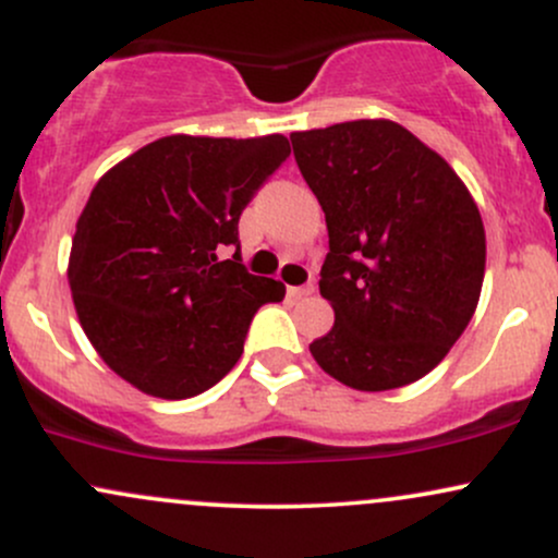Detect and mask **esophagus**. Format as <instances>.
Listing matches in <instances>:
<instances>
[{"label": "esophagus", "mask_w": 558, "mask_h": 558, "mask_svg": "<svg viewBox=\"0 0 558 558\" xmlns=\"http://www.w3.org/2000/svg\"><path fill=\"white\" fill-rule=\"evenodd\" d=\"M310 293H315V283H306V286H291V288H288V296H291V299L310 296Z\"/></svg>", "instance_id": "esophagus-1"}]
</instances>
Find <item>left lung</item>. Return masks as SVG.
Listing matches in <instances>:
<instances>
[{
  "instance_id": "8db88e82",
  "label": "left lung",
  "mask_w": 558,
  "mask_h": 558,
  "mask_svg": "<svg viewBox=\"0 0 558 558\" xmlns=\"http://www.w3.org/2000/svg\"><path fill=\"white\" fill-rule=\"evenodd\" d=\"M293 157L328 222L319 293L336 325L310 343L356 390L409 386L470 325L485 275L475 198L444 157L390 120L293 133Z\"/></svg>"
}]
</instances>
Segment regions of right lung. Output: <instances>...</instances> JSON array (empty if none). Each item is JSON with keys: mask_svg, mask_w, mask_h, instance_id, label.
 I'll list each match as a JSON object with an SVG mask.
<instances>
[{"mask_svg": "<svg viewBox=\"0 0 558 558\" xmlns=\"http://www.w3.org/2000/svg\"><path fill=\"white\" fill-rule=\"evenodd\" d=\"M259 138L165 136L99 178L78 217L68 280L107 367L157 399H191L243 354L280 280L241 265L239 217L286 157ZM235 245L230 260L219 252Z\"/></svg>", "mask_w": 558, "mask_h": 558, "instance_id": "1", "label": "right lung"}]
</instances>
